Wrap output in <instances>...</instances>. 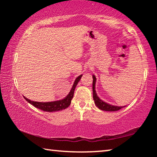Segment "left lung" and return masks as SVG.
<instances>
[{
    "label": "left lung",
    "instance_id": "1",
    "mask_svg": "<svg viewBox=\"0 0 157 157\" xmlns=\"http://www.w3.org/2000/svg\"><path fill=\"white\" fill-rule=\"evenodd\" d=\"M93 98H94L95 105L96 107L100 109L102 111H116L120 110L121 109L123 108L124 106H121V107H118V106H114L112 105L108 104L105 101L101 100L100 98L98 97L97 95L96 91H95V83H96V78L94 75H93Z\"/></svg>",
    "mask_w": 157,
    "mask_h": 157
}]
</instances>
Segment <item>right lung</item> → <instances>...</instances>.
I'll use <instances>...</instances> for the list:
<instances>
[{"mask_svg": "<svg viewBox=\"0 0 157 157\" xmlns=\"http://www.w3.org/2000/svg\"><path fill=\"white\" fill-rule=\"evenodd\" d=\"M82 75H79L78 78L75 79V82L73 84L72 88H71L69 94L66 95L65 98H63V99L56 101H52V102H36V101L30 100L28 98L23 96L25 98V100L27 101L28 102L30 103V105H33L34 107L39 109L42 111H47V112H53V111H62V109H65L67 107H69V105L71 103V100L73 98L74 91H75V87L78 85V82L80 80Z\"/></svg>", "mask_w": 157, "mask_h": 157, "instance_id": "1", "label": "right lung"}]
</instances>
